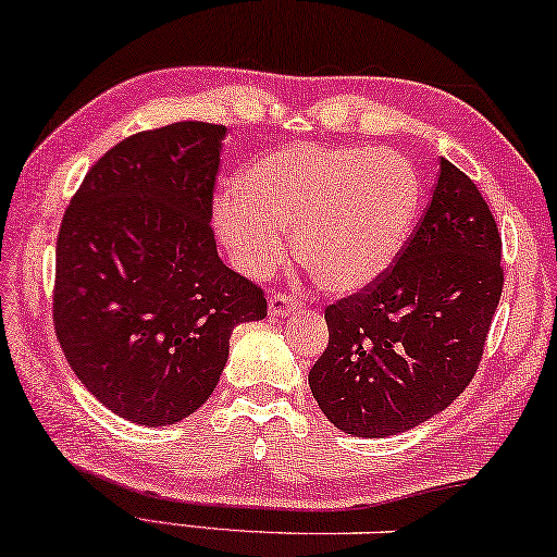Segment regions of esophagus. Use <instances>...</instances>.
Here are the masks:
<instances>
[{"mask_svg": "<svg viewBox=\"0 0 557 557\" xmlns=\"http://www.w3.org/2000/svg\"><path fill=\"white\" fill-rule=\"evenodd\" d=\"M298 301L294 296H286V294H271L269 296V313L273 319H286L290 311H296Z\"/></svg>", "mask_w": 557, "mask_h": 557, "instance_id": "esophagus-1", "label": "esophagus"}]
</instances>
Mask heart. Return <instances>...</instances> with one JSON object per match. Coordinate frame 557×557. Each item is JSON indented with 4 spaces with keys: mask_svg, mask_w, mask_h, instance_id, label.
I'll return each mask as SVG.
<instances>
[{
    "mask_svg": "<svg viewBox=\"0 0 557 557\" xmlns=\"http://www.w3.org/2000/svg\"><path fill=\"white\" fill-rule=\"evenodd\" d=\"M423 203L416 166L393 151L294 144L256 157L236 194L213 201V231L246 276L263 278L294 251L336 296L371 288L396 267Z\"/></svg>",
    "mask_w": 557,
    "mask_h": 557,
    "instance_id": "b5f03b06",
    "label": "heart"
}]
</instances>
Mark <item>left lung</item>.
<instances>
[{
    "mask_svg": "<svg viewBox=\"0 0 557 557\" xmlns=\"http://www.w3.org/2000/svg\"><path fill=\"white\" fill-rule=\"evenodd\" d=\"M503 294L500 234L448 159L425 216L379 284L326 308L329 346L308 373L338 431L386 438L438 416L473 379Z\"/></svg>",
    "mask_w": 557,
    "mask_h": 557,
    "instance_id": "obj_1",
    "label": "left lung"
}]
</instances>
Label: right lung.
<instances>
[{
	"mask_svg": "<svg viewBox=\"0 0 557 557\" xmlns=\"http://www.w3.org/2000/svg\"><path fill=\"white\" fill-rule=\"evenodd\" d=\"M226 126L134 134L84 176L57 238L54 329L66 361L111 413L184 421L211 398L238 323L267 298L219 259L213 182Z\"/></svg>",
	"mask_w": 557,
	"mask_h": 557,
	"instance_id": "add662e5",
	"label": "right lung"
}]
</instances>
